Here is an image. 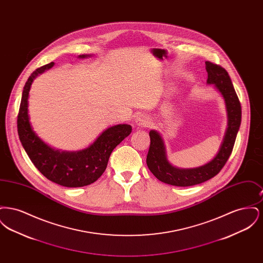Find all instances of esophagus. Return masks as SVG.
I'll list each match as a JSON object with an SVG mask.
<instances>
[{"label":"esophagus","instance_id":"34e87169","mask_svg":"<svg viewBox=\"0 0 263 263\" xmlns=\"http://www.w3.org/2000/svg\"><path fill=\"white\" fill-rule=\"evenodd\" d=\"M149 118L146 116V115H144V114H139L137 115V117L135 118V125L138 128H145V127H147V126L149 125Z\"/></svg>","mask_w":263,"mask_h":263}]
</instances>
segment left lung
<instances>
[{
	"label": "left lung",
	"instance_id": "left-lung-1",
	"mask_svg": "<svg viewBox=\"0 0 263 263\" xmlns=\"http://www.w3.org/2000/svg\"><path fill=\"white\" fill-rule=\"evenodd\" d=\"M207 84L213 85L225 100L228 127L218 154L209 163L193 168H179L168 162L162 135L151 130L150 149L147 165L151 173L162 182L175 186H191L202 183L218 175L230 158L241 121V107L231 78L224 68L206 61Z\"/></svg>",
	"mask_w": 263,
	"mask_h": 263
}]
</instances>
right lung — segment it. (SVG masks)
Returning <instances> with one entry per match:
<instances>
[{
  "instance_id": "right-lung-1",
  "label": "right lung",
  "mask_w": 263,
  "mask_h": 263,
  "mask_svg": "<svg viewBox=\"0 0 263 263\" xmlns=\"http://www.w3.org/2000/svg\"><path fill=\"white\" fill-rule=\"evenodd\" d=\"M91 55H80L88 58ZM54 62L36 69L25 83L17 116V133L27 156L38 171L51 181L66 187L86 186L104 173L113 149L132 131L128 124L111 126L104 130L88 148L76 152L55 150L33 131L28 115V97L33 80L51 69Z\"/></svg>"
}]
</instances>
